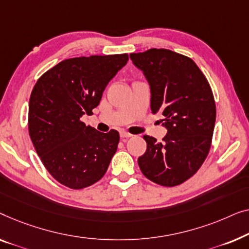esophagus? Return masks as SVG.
<instances>
[{
    "instance_id": "obj_1",
    "label": "esophagus",
    "mask_w": 249,
    "mask_h": 249,
    "mask_svg": "<svg viewBox=\"0 0 249 249\" xmlns=\"http://www.w3.org/2000/svg\"><path fill=\"white\" fill-rule=\"evenodd\" d=\"M131 136H133V134H131V133H128L126 131L121 132V138H131Z\"/></svg>"
}]
</instances>
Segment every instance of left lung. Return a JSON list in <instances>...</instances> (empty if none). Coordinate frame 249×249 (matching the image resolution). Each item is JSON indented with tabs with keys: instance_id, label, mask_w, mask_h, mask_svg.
Here are the masks:
<instances>
[{
	"instance_id": "obj_1",
	"label": "left lung",
	"mask_w": 249,
	"mask_h": 249,
	"mask_svg": "<svg viewBox=\"0 0 249 249\" xmlns=\"http://www.w3.org/2000/svg\"><path fill=\"white\" fill-rule=\"evenodd\" d=\"M151 89V110L161 113L168 133L161 142L144 135L146 151L138 159L142 174L166 187L183 184L209 155L215 124L211 87L194 61L164 48L129 54Z\"/></svg>"
}]
</instances>
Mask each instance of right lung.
<instances>
[{
	"label": "right lung",
	"mask_w": 249,
	"mask_h": 249,
	"mask_svg": "<svg viewBox=\"0 0 249 249\" xmlns=\"http://www.w3.org/2000/svg\"><path fill=\"white\" fill-rule=\"evenodd\" d=\"M127 61V54L64 59L45 72L31 91V142L48 173L66 187L82 190L106 174L120 133L98 132L81 117L92 114L108 82Z\"/></svg>",
	"instance_id": "add662e5"
}]
</instances>
